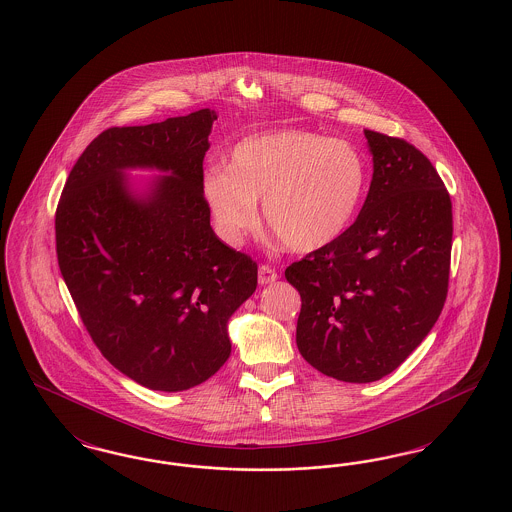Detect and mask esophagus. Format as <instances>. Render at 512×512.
I'll list each match as a JSON object with an SVG mask.
<instances>
[{
	"label": "esophagus",
	"instance_id": "obj_1",
	"mask_svg": "<svg viewBox=\"0 0 512 512\" xmlns=\"http://www.w3.org/2000/svg\"><path fill=\"white\" fill-rule=\"evenodd\" d=\"M276 280H278V272L270 267V265L263 263V265L259 267V284L267 286V284H272V282H276Z\"/></svg>",
	"mask_w": 512,
	"mask_h": 512
}]
</instances>
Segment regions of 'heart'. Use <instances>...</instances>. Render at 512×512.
I'll use <instances>...</instances> for the list:
<instances>
[{
	"label": "heart",
	"mask_w": 512,
	"mask_h": 512,
	"mask_svg": "<svg viewBox=\"0 0 512 512\" xmlns=\"http://www.w3.org/2000/svg\"><path fill=\"white\" fill-rule=\"evenodd\" d=\"M368 184L361 149L315 130L251 134L232 147L226 169L203 178L220 232L236 240L257 222L263 201L268 232L295 253L334 244L355 219Z\"/></svg>",
	"instance_id": "heart-1"
}]
</instances>
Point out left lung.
Here are the masks:
<instances>
[{
  "label": "left lung",
  "mask_w": 512,
  "mask_h": 512,
  "mask_svg": "<svg viewBox=\"0 0 512 512\" xmlns=\"http://www.w3.org/2000/svg\"><path fill=\"white\" fill-rule=\"evenodd\" d=\"M374 174L357 220L334 244L286 268L301 295L295 341L322 374L366 384L428 336L445 305L453 207L430 159L365 130Z\"/></svg>",
  "instance_id": "1"
}]
</instances>
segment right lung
Masks as SVG:
<instances>
[{"mask_svg":"<svg viewBox=\"0 0 512 512\" xmlns=\"http://www.w3.org/2000/svg\"><path fill=\"white\" fill-rule=\"evenodd\" d=\"M215 111L111 126L74 163L55 211V249L101 355L149 390L184 391L230 357L228 318L257 288V263L220 242L203 195ZM128 166L171 170L146 202Z\"/></svg>","mask_w":512,"mask_h":512,"instance_id":"1","label":"right lung"}]
</instances>
